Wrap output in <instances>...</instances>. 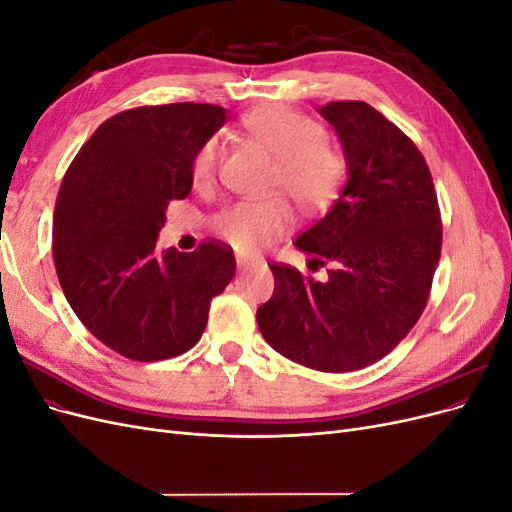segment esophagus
I'll return each instance as SVG.
<instances>
[{"mask_svg": "<svg viewBox=\"0 0 512 512\" xmlns=\"http://www.w3.org/2000/svg\"><path fill=\"white\" fill-rule=\"evenodd\" d=\"M237 265H239V271H247L252 267H258V260H252V258H237Z\"/></svg>", "mask_w": 512, "mask_h": 512, "instance_id": "1", "label": "esophagus"}]
</instances>
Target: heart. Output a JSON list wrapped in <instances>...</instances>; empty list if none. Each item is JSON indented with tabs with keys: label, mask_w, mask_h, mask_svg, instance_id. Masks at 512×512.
<instances>
[{
	"label": "heart",
	"mask_w": 512,
	"mask_h": 512,
	"mask_svg": "<svg viewBox=\"0 0 512 512\" xmlns=\"http://www.w3.org/2000/svg\"><path fill=\"white\" fill-rule=\"evenodd\" d=\"M241 128L275 160L271 190L286 192L305 211L327 209L342 188L346 160L329 141L327 132L312 117L288 108H258L241 119ZM222 143L207 136L194 151L190 175L196 185H209L218 175ZM292 209L282 196L265 200H239L215 215L218 235L243 254H254L290 228Z\"/></svg>",
	"instance_id": "b5f03b06"
}]
</instances>
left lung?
I'll list each match as a JSON object with an SVG mask.
<instances>
[{
  "mask_svg": "<svg viewBox=\"0 0 512 512\" xmlns=\"http://www.w3.org/2000/svg\"><path fill=\"white\" fill-rule=\"evenodd\" d=\"M348 164L329 211L294 239L309 269L273 262V297L258 329L286 359L318 371H356L389 354L421 318L442 250V218L423 153L393 121L359 100L329 102Z\"/></svg>",
  "mask_w": 512,
  "mask_h": 512,
  "instance_id": "left-lung-1",
  "label": "left lung"
}]
</instances>
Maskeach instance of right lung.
<instances>
[{
  "label": "right lung",
  "mask_w": 512,
  "mask_h": 512,
  "mask_svg": "<svg viewBox=\"0 0 512 512\" xmlns=\"http://www.w3.org/2000/svg\"><path fill=\"white\" fill-rule=\"evenodd\" d=\"M226 121L215 104L130 108L106 119L68 166L53 215L61 290L87 331L132 361L188 352L237 262L207 239L158 254L170 200L192 192L196 147Z\"/></svg>",
  "instance_id": "obj_1"
}]
</instances>
